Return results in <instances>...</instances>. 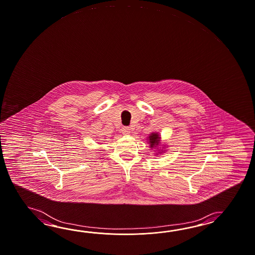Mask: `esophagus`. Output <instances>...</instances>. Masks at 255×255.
Listing matches in <instances>:
<instances>
[{
  "label": "esophagus",
  "mask_w": 255,
  "mask_h": 255,
  "mask_svg": "<svg viewBox=\"0 0 255 255\" xmlns=\"http://www.w3.org/2000/svg\"><path fill=\"white\" fill-rule=\"evenodd\" d=\"M130 129L129 127H124L122 130H123V133H124V134H129L130 132Z\"/></svg>",
  "instance_id": "1"
}]
</instances>
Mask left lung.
<instances>
[{"instance_id":"1","label":"left lung","mask_w":255,"mask_h":255,"mask_svg":"<svg viewBox=\"0 0 255 255\" xmlns=\"http://www.w3.org/2000/svg\"><path fill=\"white\" fill-rule=\"evenodd\" d=\"M147 141L150 144V148L155 150H158L155 153V155H158V153H162L163 151H159L158 147L160 145V136L158 134V132H151L149 136L147 137Z\"/></svg>"}]
</instances>
